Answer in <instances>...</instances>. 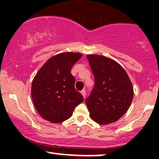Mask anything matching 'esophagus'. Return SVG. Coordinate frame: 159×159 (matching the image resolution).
Listing matches in <instances>:
<instances>
[{"label": "esophagus", "mask_w": 159, "mask_h": 159, "mask_svg": "<svg viewBox=\"0 0 159 159\" xmlns=\"http://www.w3.org/2000/svg\"><path fill=\"white\" fill-rule=\"evenodd\" d=\"M81 93L82 94V96H83L84 98H86V91H85V90H81Z\"/></svg>", "instance_id": "34e87169"}]
</instances>
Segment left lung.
<instances>
[{"instance_id":"8db88e82","label":"left lung","mask_w":159,"mask_h":159,"mask_svg":"<svg viewBox=\"0 0 159 159\" xmlns=\"http://www.w3.org/2000/svg\"><path fill=\"white\" fill-rule=\"evenodd\" d=\"M95 86L86 105L90 116L100 125L114 123L130 107L134 96L129 76L117 62L98 54L87 56Z\"/></svg>"}]
</instances>
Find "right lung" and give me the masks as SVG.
<instances>
[{
    "label": "right lung",
    "instance_id": "add662e5",
    "mask_svg": "<svg viewBox=\"0 0 159 159\" xmlns=\"http://www.w3.org/2000/svg\"><path fill=\"white\" fill-rule=\"evenodd\" d=\"M82 57L76 52H63L52 57L39 69L31 86L35 108L43 119L59 123L68 120L75 107L84 101L75 88L71 69Z\"/></svg>",
    "mask_w": 159,
    "mask_h": 159
}]
</instances>
